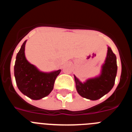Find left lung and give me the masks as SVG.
Instances as JSON below:
<instances>
[{
  "label": "left lung",
  "instance_id": "obj_1",
  "mask_svg": "<svg viewBox=\"0 0 132 132\" xmlns=\"http://www.w3.org/2000/svg\"><path fill=\"white\" fill-rule=\"evenodd\" d=\"M116 57L111 48L108 47L105 63L102 65L101 74L97 77L89 79L84 83L75 77L78 93L83 98L96 101L110 91L115 83L117 73Z\"/></svg>",
  "mask_w": 132,
  "mask_h": 132
}]
</instances>
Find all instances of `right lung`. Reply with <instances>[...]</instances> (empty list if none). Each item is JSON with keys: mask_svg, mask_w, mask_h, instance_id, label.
<instances>
[{"mask_svg": "<svg viewBox=\"0 0 132 132\" xmlns=\"http://www.w3.org/2000/svg\"><path fill=\"white\" fill-rule=\"evenodd\" d=\"M22 45L16 58L14 76L16 85L22 93L33 100H39L47 96L53 88L54 82L61 69L44 73L27 61L25 57V45Z\"/></svg>", "mask_w": 132, "mask_h": 132, "instance_id": "add662e5", "label": "right lung"}]
</instances>
